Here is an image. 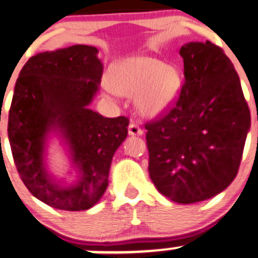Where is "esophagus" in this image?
<instances>
[{"label": "esophagus", "mask_w": 258, "mask_h": 258, "mask_svg": "<svg viewBox=\"0 0 258 258\" xmlns=\"http://www.w3.org/2000/svg\"><path fill=\"white\" fill-rule=\"evenodd\" d=\"M127 133H129V136H142L143 134V131H142L141 127H139L138 124H136V122H131L129 124V127H127Z\"/></svg>", "instance_id": "esophagus-1"}]
</instances>
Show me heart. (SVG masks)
Segmentation results:
<instances>
[{
    "instance_id": "heart-1",
    "label": "heart",
    "mask_w": 258,
    "mask_h": 258,
    "mask_svg": "<svg viewBox=\"0 0 258 258\" xmlns=\"http://www.w3.org/2000/svg\"><path fill=\"white\" fill-rule=\"evenodd\" d=\"M111 86L124 95H136L139 111L157 116L170 109L181 90L177 67L152 57H134L115 66L110 75Z\"/></svg>"
}]
</instances>
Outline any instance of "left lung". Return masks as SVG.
Returning a JSON list of instances; mask_svg holds the SVG:
<instances>
[{"label": "left lung", "mask_w": 258, "mask_h": 258, "mask_svg": "<svg viewBox=\"0 0 258 258\" xmlns=\"http://www.w3.org/2000/svg\"><path fill=\"white\" fill-rule=\"evenodd\" d=\"M185 81L175 105L147 122L149 176L180 204L222 192L237 176L251 114L234 66L209 40L185 44Z\"/></svg>", "instance_id": "1"}]
</instances>
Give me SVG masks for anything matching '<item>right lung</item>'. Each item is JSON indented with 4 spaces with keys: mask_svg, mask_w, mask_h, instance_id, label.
I'll return each instance as SVG.
<instances>
[{
    "mask_svg": "<svg viewBox=\"0 0 258 258\" xmlns=\"http://www.w3.org/2000/svg\"><path fill=\"white\" fill-rule=\"evenodd\" d=\"M97 53L81 44L39 53L15 85L7 127L14 162L28 190L55 209L80 212L96 204L109 183L115 151L127 136V117H104L88 109L104 70ZM50 131L63 137L79 170L70 186L57 184L46 171Z\"/></svg>",
    "mask_w": 258,
    "mask_h": 258,
    "instance_id": "1",
    "label": "right lung"
}]
</instances>
